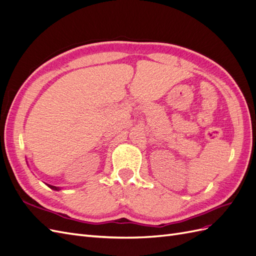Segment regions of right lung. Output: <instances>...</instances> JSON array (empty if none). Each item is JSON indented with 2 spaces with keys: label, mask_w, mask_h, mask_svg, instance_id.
Returning a JSON list of instances; mask_svg holds the SVG:
<instances>
[{
  "label": "right lung",
  "mask_w": 256,
  "mask_h": 256,
  "mask_svg": "<svg viewBox=\"0 0 256 256\" xmlns=\"http://www.w3.org/2000/svg\"><path fill=\"white\" fill-rule=\"evenodd\" d=\"M48 187H50V188L53 189V190H58V189H60V188L56 187V186H51V184H48Z\"/></svg>",
  "instance_id": "add662e5"
}]
</instances>
